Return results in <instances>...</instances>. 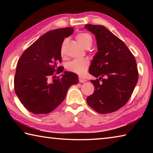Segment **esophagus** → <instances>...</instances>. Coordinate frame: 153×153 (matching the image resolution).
<instances>
[{"mask_svg": "<svg viewBox=\"0 0 153 153\" xmlns=\"http://www.w3.org/2000/svg\"><path fill=\"white\" fill-rule=\"evenodd\" d=\"M79 82L80 83H84V82H86V79H85L83 77L79 76Z\"/></svg>", "mask_w": 153, "mask_h": 153, "instance_id": "34e87169", "label": "esophagus"}]
</instances>
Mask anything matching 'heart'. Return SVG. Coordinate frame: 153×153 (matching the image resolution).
<instances>
[{
    "label": "heart",
    "mask_w": 153,
    "mask_h": 153,
    "mask_svg": "<svg viewBox=\"0 0 153 153\" xmlns=\"http://www.w3.org/2000/svg\"><path fill=\"white\" fill-rule=\"evenodd\" d=\"M76 40L77 42L84 48H86L87 46L92 45V38L89 33H81L76 36ZM67 40L65 39L63 42L61 46V54L62 55H64V47L66 45ZM89 66V61L88 59H75L71 62H69L67 65V69L71 72L75 74L83 75L86 73L88 67Z\"/></svg>",
    "instance_id": "heart-1"
}]
</instances>
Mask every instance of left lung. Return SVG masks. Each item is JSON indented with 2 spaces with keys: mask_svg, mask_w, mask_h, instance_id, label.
<instances>
[{
  "mask_svg": "<svg viewBox=\"0 0 153 153\" xmlns=\"http://www.w3.org/2000/svg\"><path fill=\"white\" fill-rule=\"evenodd\" d=\"M85 29L95 36L98 52L93 57L89 73L94 86L88 104L100 114L117 111L131 97L138 79L136 61L122 40L100 25L88 24Z\"/></svg>",
  "mask_w": 153,
  "mask_h": 153,
  "instance_id": "obj_1",
  "label": "left lung"
}]
</instances>
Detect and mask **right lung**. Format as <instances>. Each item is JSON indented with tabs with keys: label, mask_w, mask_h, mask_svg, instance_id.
Segmentation results:
<instances>
[{
	"label": "right lung",
	"mask_w": 153,
	"mask_h": 153,
	"mask_svg": "<svg viewBox=\"0 0 153 153\" xmlns=\"http://www.w3.org/2000/svg\"><path fill=\"white\" fill-rule=\"evenodd\" d=\"M73 32L71 27L49 31L29 46L18 61L15 94L30 112H52L63 101L69 87L78 83L77 75L70 71H64L61 78L54 76L51 82L48 79L55 71L63 72V67L57 65L61 61L62 44Z\"/></svg>",
	"instance_id": "1"
}]
</instances>
